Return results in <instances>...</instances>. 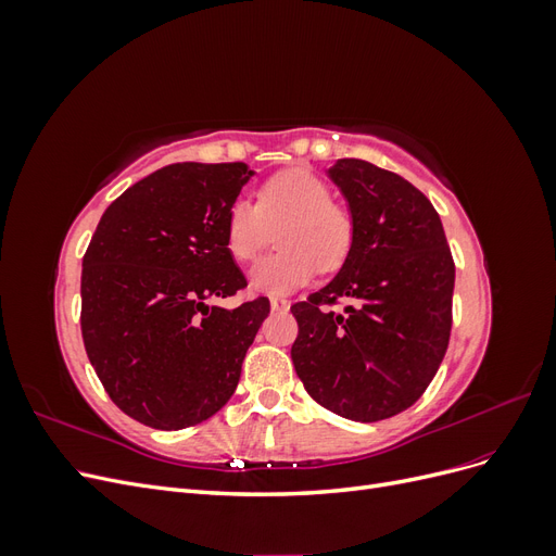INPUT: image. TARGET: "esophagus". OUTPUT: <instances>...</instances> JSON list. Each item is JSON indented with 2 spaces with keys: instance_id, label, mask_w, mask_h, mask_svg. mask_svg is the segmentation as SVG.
<instances>
[{
  "instance_id": "1",
  "label": "esophagus",
  "mask_w": 556,
  "mask_h": 556,
  "mask_svg": "<svg viewBox=\"0 0 556 556\" xmlns=\"http://www.w3.org/2000/svg\"><path fill=\"white\" fill-rule=\"evenodd\" d=\"M271 311H290V301L282 296H271Z\"/></svg>"
}]
</instances>
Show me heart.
Listing matches in <instances>:
<instances>
[{
  "label": "heart",
  "instance_id": "1",
  "mask_svg": "<svg viewBox=\"0 0 556 556\" xmlns=\"http://www.w3.org/2000/svg\"><path fill=\"white\" fill-rule=\"evenodd\" d=\"M282 245L262 260L250 274V288L260 294H290L317 274L336 271L352 250L355 220L331 199L325 178L308 169H290L268 178L257 204L237 197L225 215V243L237 262H255L274 241Z\"/></svg>",
  "mask_w": 556,
  "mask_h": 556
}]
</instances>
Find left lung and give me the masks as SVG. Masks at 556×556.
Instances as JSON below:
<instances>
[{
    "label": "left lung",
    "instance_id": "8db88e82",
    "mask_svg": "<svg viewBox=\"0 0 556 556\" xmlns=\"http://www.w3.org/2000/svg\"><path fill=\"white\" fill-rule=\"evenodd\" d=\"M339 185L355 220L341 271L292 306V362L306 392L327 410L378 422L425 394L452 329L454 262L431 201L399 174L339 160ZM350 298L345 314L325 305Z\"/></svg>",
    "mask_w": 556,
    "mask_h": 556
}]
</instances>
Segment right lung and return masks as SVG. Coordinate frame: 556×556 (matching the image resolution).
<instances>
[{
  "label": "right lung",
  "mask_w": 556,
  "mask_h": 556,
  "mask_svg": "<svg viewBox=\"0 0 556 556\" xmlns=\"http://www.w3.org/2000/svg\"><path fill=\"white\" fill-rule=\"evenodd\" d=\"M255 172L178 162L104 211L83 257L80 331L111 401L137 422L178 431L231 399L268 299L213 306L245 288L225 215Z\"/></svg>",
  "instance_id": "obj_1"
}]
</instances>
